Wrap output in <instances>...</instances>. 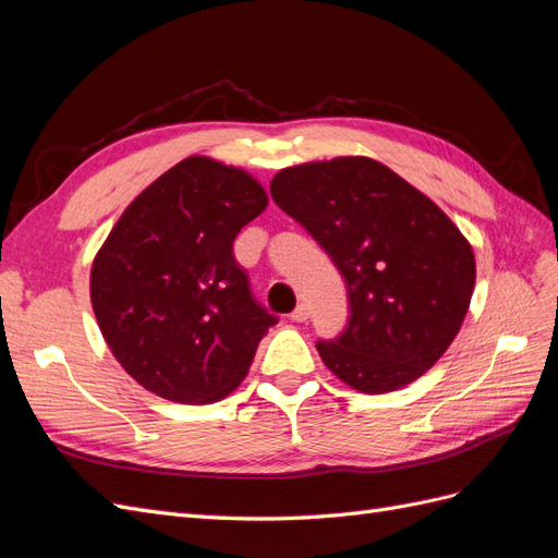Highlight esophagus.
<instances>
[{"label":"esophagus","mask_w":558,"mask_h":558,"mask_svg":"<svg viewBox=\"0 0 558 558\" xmlns=\"http://www.w3.org/2000/svg\"><path fill=\"white\" fill-rule=\"evenodd\" d=\"M310 318V307L307 305H298L293 312H291V320H295V324H302V320Z\"/></svg>","instance_id":"esophagus-1"}]
</instances>
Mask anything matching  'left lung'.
Masks as SVG:
<instances>
[{
    "instance_id": "8db88e82",
    "label": "left lung",
    "mask_w": 558,
    "mask_h": 558,
    "mask_svg": "<svg viewBox=\"0 0 558 558\" xmlns=\"http://www.w3.org/2000/svg\"><path fill=\"white\" fill-rule=\"evenodd\" d=\"M340 269L347 330L316 351L361 393L416 381L459 335L475 291V251L435 202L365 156L302 162L269 183Z\"/></svg>"
}]
</instances>
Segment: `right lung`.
I'll return each instance as SVG.
<instances>
[{
	"label": "right lung",
	"mask_w": 558,
	"mask_h": 558,
	"mask_svg": "<svg viewBox=\"0 0 558 558\" xmlns=\"http://www.w3.org/2000/svg\"><path fill=\"white\" fill-rule=\"evenodd\" d=\"M267 193L242 167L191 156L134 197L95 253L90 302L113 359L146 391L223 400L277 324L232 256Z\"/></svg>",
	"instance_id": "right-lung-1"
}]
</instances>
